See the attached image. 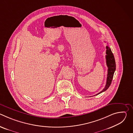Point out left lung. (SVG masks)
<instances>
[{
	"label": "left lung",
	"mask_w": 133,
	"mask_h": 133,
	"mask_svg": "<svg viewBox=\"0 0 133 133\" xmlns=\"http://www.w3.org/2000/svg\"><path fill=\"white\" fill-rule=\"evenodd\" d=\"M106 59L107 66L108 67V73H107L106 84L105 88L103 89V90L100 91L99 93L97 94L96 95H97L102 93V92L105 91L109 88V87L110 86L114 74V72L116 70V63H115V58L112 52H111V49L108 46V45H107L106 47Z\"/></svg>",
	"instance_id": "8db88e82"
}]
</instances>
